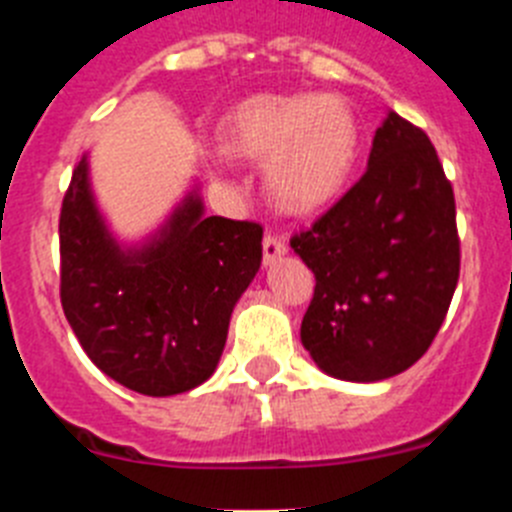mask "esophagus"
Returning <instances> with one entry per match:
<instances>
[{
	"mask_svg": "<svg viewBox=\"0 0 512 512\" xmlns=\"http://www.w3.org/2000/svg\"><path fill=\"white\" fill-rule=\"evenodd\" d=\"M284 253H287V243H284L282 238H277V235L266 233L264 235V264L266 266L277 264V259H282Z\"/></svg>",
	"mask_w": 512,
	"mask_h": 512,
	"instance_id": "obj_1",
	"label": "esophagus"
}]
</instances>
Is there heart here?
Here are the masks:
<instances>
[{"label": "heart", "mask_w": 512, "mask_h": 512, "mask_svg": "<svg viewBox=\"0 0 512 512\" xmlns=\"http://www.w3.org/2000/svg\"><path fill=\"white\" fill-rule=\"evenodd\" d=\"M217 140L225 156L264 161L269 200L307 215L346 189L361 130L351 104L336 94H256L225 117Z\"/></svg>", "instance_id": "heart-1"}]
</instances>
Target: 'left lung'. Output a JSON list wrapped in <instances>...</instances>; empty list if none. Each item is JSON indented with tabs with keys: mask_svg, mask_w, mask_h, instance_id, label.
<instances>
[{
	"mask_svg": "<svg viewBox=\"0 0 512 512\" xmlns=\"http://www.w3.org/2000/svg\"><path fill=\"white\" fill-rule=\"evenodd\" d=\"M289 246L315 274L300 338L325 374L379 382L413 366L459 282L454 189L428 135L390 112L364 176Z\"/></svg>",
	"mask_w": 512,
	"mask_h": 512,
	"instance_id": "left-lung-1",
	"label": "left lung"
}]
</instances>
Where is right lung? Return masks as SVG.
Returning a JSON list of instances; mask_svg holds the SVG:
<instances>
[{
    "label": "right lung",
    "instance_id": "obj_1",
    "mask_svg": "<svg viewBox=\"0 0 512 512\" xmlns=\"http://www.w3.org/2000/svg\"><path fill=\"white\" fill-rule=\"evenodd\" d=\"M58 235L63 312L107 377L151 397L212 377L235 302L261 266L259 223L205 217L192 189L151 238L122 246L94 202L81 156Z\"/></svg>",
    "mask_w": 512,
    "mask_h": 512
}]
</instances>
